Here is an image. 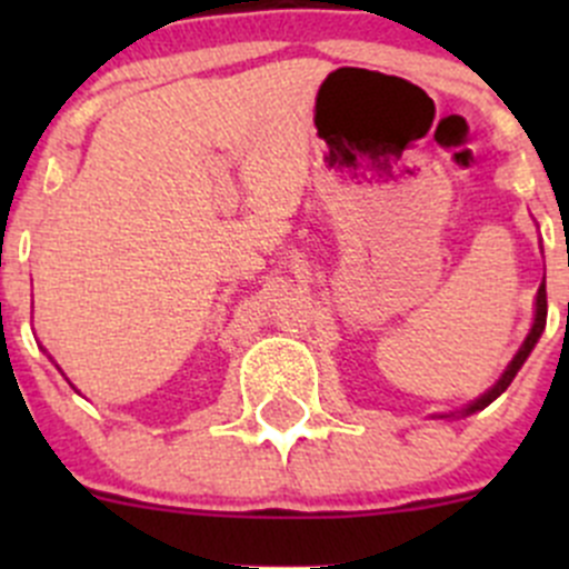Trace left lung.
Segmentation results:
<instances>
[{"label":"left lung","instance_id":"obj_1","mask_svg":"<svg viewBox=\"0 0 569 569\" xmlns=\"http://www.w3.org/2000/svg\"><path fill=\"white\" fill-rule=\"evenodd\" d=\"M567 263H569V256H567ZM545 319H548V295H545V278H542V286H539V289H537V300H533V325H531L529 336H526V341L520 343V349H518V352H515V358L509 360V366H507V369H503V375L498 377L496 386H492L490 391L481 393L479 399L470 401V405H465L462 410L440 412V416H435V418H465V416H473V412L485 410L487 405H492V401H496L498 396H501L509 386H512V380H515V375H518V371H520V366L526 363V358H529V355H531V349L537 347L539 336H542V330H545ZM567 319H569V302H567Z\"/></svg>","mask_w":569,"mask_h":569}]
</instances>
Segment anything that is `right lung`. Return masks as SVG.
<instances>
[{
  "instance_id": "right-lung-1",
  "label": "right lung",
  "mask_w": 569,
  "mask_h": 569,
  "mask_svg": "<svg viewBox=\"0 0 569 569\" xmlns=\"http://www.w3.org/2000/svg\"><path fill=\"white\" fill-rule=\"evenodd\" d=\"M43 352H46V349H43Z\"/></svg>"
}]
</instances>
